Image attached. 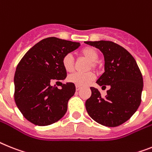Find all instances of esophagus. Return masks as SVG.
Segmentation results:
<instances>
[{
  "instance_id": "esophagus-1",
  "label": "esophagus",
  "mask_w": 152,
  "mask_h": 152,
  "mask_svg": "<svg viewBox=\"0 0 152 152\" xmlns=\"http://www.w3.org/2000/svg\"><path fill=\"white\" fill-rule=\"evenodd\" d=\"M80 89H81V87H80V86H76V91H79V90H80Z\"/></svg>"
}]
</instances>
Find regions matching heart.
<instances>
[{
  "instance_id": "b5f03b06",
  "label": "heart",
  "mask_w": 152,
  "mask_h": 152,
  "mask_svg": "<svg viewBox=\"0 0 152 152\" xmlns=\"http://www.w3.org/2000/svg\"><path fill=\"white\" fill-rule=\"evenodd\" d=\"M80 55L83 58L90 61L88 69H90L92 68L96 69L99 68V64L96 61L98 59L99 55L96 49L92 47H86L80 51ZM62 66L67 72H72L74 69V58L72 55L67 54L63 57ZM94 78H95V75L91 72H86V73L75 72L69 76L68 81L75 84L76 86H83L88 85L94 80Z\"/></svg>"
}]
</instances>
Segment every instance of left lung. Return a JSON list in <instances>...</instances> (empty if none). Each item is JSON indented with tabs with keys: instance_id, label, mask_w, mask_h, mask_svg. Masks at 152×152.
<instances>
[{
	"instance_id": "1",
	"label": "left lung",
	"mask_w": 152,
	"mask_h": 152,
	"mask_svg": "<svg viewBox=\"0 0 152 152\" xmlns=\"http://www.w3.org/2000/svg\"><path fill=\"white\" fill-rule=\"evenodd\" d=\"M100 49L104 57V72L96 83L109 86L103 97L96 88L86 101L88 114L106 127H117L129 120L141 104L143 78L134 58L125 48L113 42H85Z\"/></svg>"
}]
</instances>
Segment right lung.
Segmentation results:
<instances>
[{
    "label": "right lung",
    "mask_w": 152,
    "mask_h": 152,
    "mask_svg": "<svg viewBox=\"0 0 152 152\" xmlns=\"http://www.w3.org/2000/svg\"><path fill=\"white\" fill-rule=\"evenodd\" d=\"M80 45V42L49 37L35 44L21 58L14 79L15 100L31 123L50 125L65 115L76 86L66 83L58 89L52 82L66 78L62 58Z\"/></svg>",
    "instance_id": "obj_1"
}]
</instances>
